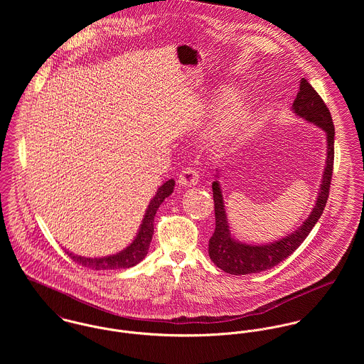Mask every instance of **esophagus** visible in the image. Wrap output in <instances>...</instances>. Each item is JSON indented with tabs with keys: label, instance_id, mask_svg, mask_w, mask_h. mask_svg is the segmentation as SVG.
Wrapping results in <instances>:
<instances>
[{
	"label": "esophagus",
	"instance_id": "1",
	"mask_svg": "<svg viewBox=\"0 0 364 364\" xmlns=\"http://www.w3.org/2000/svg\"><path fill=\"white\" fill-rule=\"evenodd\" d=\"M199 171L196 168H192V166H188L185 168L181 173H179V185L181 186H195L199 183Z\"/></svg>",
	"mask_w": 364,
	"mask_h": 364
}]
</instances>
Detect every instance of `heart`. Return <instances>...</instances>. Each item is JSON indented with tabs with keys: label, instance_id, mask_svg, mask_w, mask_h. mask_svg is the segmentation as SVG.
I'll use <instances>...</instances> for the list:
<instances>
[{
	"label": "heart",
	"instance_id": "b5f03b06",
	"mask_svg": "<svg viewBox=\"0 0 364 364\" xmlns=\"http://www.w3.org/2000/svg\"><path fill=\"white\" fill-rule=\"evenodd\" d=\"M241 92L232 87L224 88L213 101L215 110H224L208 130L211 144L223 147L234 141L250 124L252 113L248 105L240 102Z\"/></svg>",
	"mask_w": 364,
	"mask_h": 364
}]
</instances>
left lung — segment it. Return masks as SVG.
<instances>
[{"instance_id":"obj_1","label":"left lung","mask_w":364,"mask_h":364,"mask_svg":"<svg viewBox=\"0 0 364 364\" xmlns=\"http://www.w3.org/2000/svg\"><path fill=\"white\" fill-rule=\"evenodd\" d=\"M291 107L296 116L318 126L325 132L326 136V161L315 206L312 208L309 218L304 220L297 230H294L291 234H287L284 238L264 245L245 244L235 240L231 235L225 213V205L223 199V191L220 182L215 179L211 185L215 213V230L208 241V257L217 267L230 274L240 276L259 273L263 270L272 269L282 260L290 257L309 237L312 227L322 215V211L326 205L333 171L335 143V127L331 117V112L306 78H301L300 81V90ZM218 172L220 171L217 169L215 178H218Z\"/></svg>"}]
</instances>
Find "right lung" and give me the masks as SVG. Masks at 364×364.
<instances>
[{
  "instance_id": "obj_1",
  "label": "right lung",
  "mask_w": 364,
  "mask_h": 364,
  "mask_svg": "<svg viewBox=\"0 0 364 364\" xmlns=\"http://www.w3.org/2000/svg\"><path fill=\"white\" fill-rule=\"evenodd\" d=\"M173 186H175V181L169 179L158 188L156 196L150 200V205L146 210V214L140 224L137 235L134 237L132 244L129 247H126L123 251L109 255V257H101V258L80 257V255H75L68 251H65V254L74 262H77L78 264L88 267V269H94V270L127 269V267L136 266L137 263H140L146 258V255L149 252L150 242H151L153 234H154V215H156V210L161 206V203L173 192Z\"/></svg>"
}]
</instances>
